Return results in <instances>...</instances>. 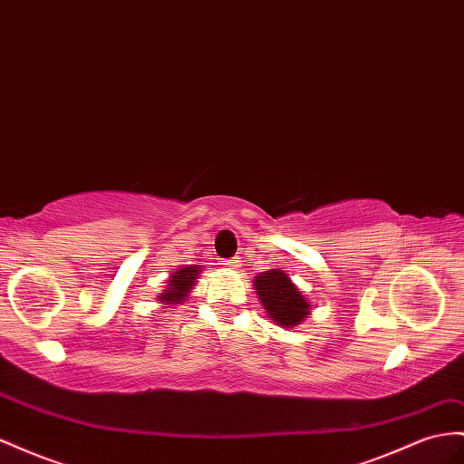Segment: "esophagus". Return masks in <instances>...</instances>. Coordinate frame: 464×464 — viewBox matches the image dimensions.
Listing matches in <instances>:
<instances>
[{"label":"esophagus","mask_w":464,"mask_h":464,"mask_svg":"<svg viewBox=\"0 0 464 464\" xmlns=\"http://www.w3.org/2000/svg\"><path fill=\"white\" fill-rule=\"evenodd\" d=\"M227 266L230 267V269H236L237 266H240V257H234V259H228V263Z\"/></svg>","instance_id":"obj_1"}]
</instances>
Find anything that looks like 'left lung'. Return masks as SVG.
Returning a JSON list of instances; mask_svg holds the SVG:
<instances>
[{
    "label": "left lung",
    "instance_id": "1",
    "mask_svg": "<svg viewBox=\"0 0 464 464\" xmlns=\"http://www.w3.org/2000/svg\"><path fill=\"white\" fill-rule=\"evenodd\" d=\"M254 286L267 316L277 325L295 328L310 316V303L285 271H263L254 279Z\"/></svg>",
    "mask_w": 464,
    "mask_h": 464
}]
</instances>
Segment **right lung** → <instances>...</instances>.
<instances>
[{"instance_id": "right-lung-1", "label": "right lung", "mask_w": 464, "mask_h": 464, "mask_svg": "<svg viewBox=\"0 0 464 464\" xmlns=\"http://www.w3.org/2000/svg\"><path fill=\"white\" fill-rule=\"evenodd\" d=\"M201 273V267L198 266H187L181 267L179 271L171 273V277L168 279V289L160 295L158 300L166 304H179L185 300V296L191 293V289L195 286V279Z\"/></svg>"}]
</instances>
